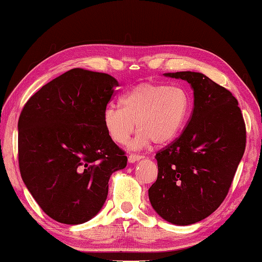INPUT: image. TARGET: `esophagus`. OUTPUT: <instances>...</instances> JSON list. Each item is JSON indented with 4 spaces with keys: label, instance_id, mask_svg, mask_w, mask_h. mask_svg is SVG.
Instances as JSON below:
<instances>
[{
    "label": "esophagus",
    "instance_id": "34e87169",
    "mask_svg": "<svg viewBox=\"0 0 262 262\" xmlns=\"http://www.w3.org/2000/svg\"><path fill=\"white\" fill-rule=\"evenodd\" d=\"M143 157L140 156V155H134V154H130L129 156H128V161L129 163H135V161H139L141 160Z\"/></svg>",
    "mask_w": 262,
    "mask_h": 262
}]
</instances>
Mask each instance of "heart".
<instances>
[{
  "label": "heart",
  "mask_w": 262,
  "mask_h": 262,
  "mask_svg": "<svg viewBox=\"0 0 262 262\" xmlns=\"http://www.w3.org/2000/svg\"><path fill=\"white\" fill-rule=\"evenodd\" d=\"M190 115V97L183 88L160 83H140L121 98V107L108 105L103 112V126L108 137L125 144L136 129L133 149L150 144H167L182 130Z\"/></svg>",
  "instance_id": "heart-1"
}]
</instances>
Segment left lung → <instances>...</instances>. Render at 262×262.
<instances>
[{"label": "left lung", "instance_id": "8db88e82", "mask_svg": "<svg viewBox=\"0 0 262 262\" xmlns=\"http://www.w3.org/2000/svg\"><path fill=\"white\" fill-rule=\"evenodd\" d=\"M165 75L190 83L193 111L182 134L156 155L158 178L149 199L164 220L188 226L225 201L245 151V122L232 94L206 75L190 71Z\"/></svg>", "mask_w": 262, "mask_h": 262}]
</instances>
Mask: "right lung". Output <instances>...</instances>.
<instances>
[{"mask_svg": "<svg viewBox=\"0 0 262 262\" xmlns=\"http://www.w3.org/2000/svg\"><path fill=\"white\" fill-rule=\"evenodd\" d=\"M117 85L106 73L72 69L33 95L19 117L21 179L42 211L60 223L93 219L112 173L126 167L125 152L102 120Z\"/></svg>", "mask_w": 262, "mask_h": 262, "instance_id": "1", "label": "right lung"}]
</instances>
